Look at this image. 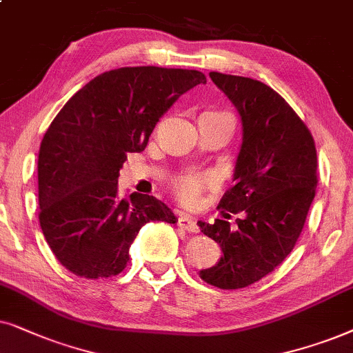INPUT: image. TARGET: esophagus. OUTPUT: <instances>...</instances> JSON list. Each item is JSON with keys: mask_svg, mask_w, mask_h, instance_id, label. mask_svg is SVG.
<instances>
[{"mask_svg": "<svg viewBox=\"0 0 353 353\" xmlns=\"http://www.w3.org/2000/svg\"><path fill=\"white\" fill-rule=\"evenodd\" d=\"M177 225L182 229H185L187 232H199V225H196L195 219L190 218V216L185 213L179 214V218H177Z\"/></svg>", "mask_w": 353, "mask_h": 353, "instance_id": "1", "label": "esophagus"}]
</instances>
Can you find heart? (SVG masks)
Instances as JSON below:
<instances>
[{
    "label": "heart",
    "instance_id": "heart-1",
    "mask_svg": "<svg viewBox=\"0 0 353 353\" xmlns=\"http://www.w3.org/2000/svg\"><path fill=\"white\" fill-rule=\"evenodd\" d=\"M216 177L211 172H185L174 181L177 199L187 205L195 203L201 192L214 185Z\"/></svg>",
    "mask_w": 353,
    "mask_h": 353
}]
</instances>
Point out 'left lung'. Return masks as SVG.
I'll return each mask as SVG.
<instances>
[{
    "instance_id": "8db88e82",
    "label": "left lung",
    "mask_w": 353,
    "mask_h": 353,
    "mask_svg": "<svg viewBox=\"0 0 353 353\" xmlns=\"http://www.w3.org/2000/svg\"><path fill=\"white\" fill-rule=\"evenodd\" d=\"M211 81L242 117V147L234 185L221 199L224 218L243 213L236 228L225 219L199 221L201 232L219 243L218 265L200 278L219 289H242L265 278L292 252L318 185L313 135L288 101L250 77L210 72Z\"/></svg>"
}]
</instances>
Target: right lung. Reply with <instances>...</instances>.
I'll list each match as a JSON object with an SVG mask.
<instances>
[{
  "instance_id": "right-lung-1",
  "label": "right lung",
  "mask_w": 353,
  "mask_h": 353,
  "mask_svg": "<svg viewBox=\"0 0 353 353\" xmlns=\"http://www.w3.org/2000/svg\"><path fill=\"white\" fill-rule=\"evenodd\" d=\"M199 83H206L200 70L112 69L56 114L39 153V219L65 270L87 279L119 274L142 225L177 223L152 195L122 199L117 177L128 153L143 152L159 117Z\"/></svg>"
}]
</instances>
